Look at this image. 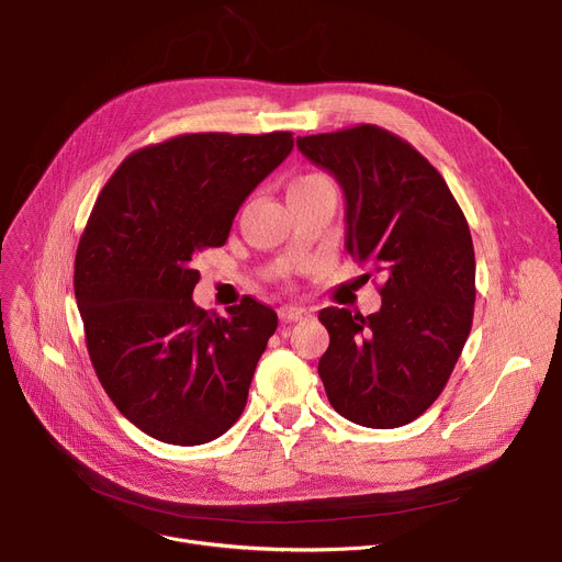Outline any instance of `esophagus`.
Masks as SVG:
<instances>
[{
	"instance_id": "34e87169",
	"label": "esophagus",
	"mask_w": 562,
	"mask_h": 562,
	"mask_svg": "<svg viewBox=\"0 0 562 562\" xmlns=\"http://www.w3.org/2000/svg\"><path fill=\"white\" fill-rule=\"evenodd\" d=\"M278 314H280V318H282L284 323H291V321H305V318H310V316H312V312H310V310H305V307H301V305H282V307L278 310Z\"/></svg>"
}]
</instances>
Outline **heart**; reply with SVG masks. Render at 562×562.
<instances>
[{
    "instance_id": "heart-1",
    "label": "heart",
    "mask_w": 562,
    "mask_h": 562,
    "mask_svg": "<svg viewBox=\"0 0 562 562\" xmlns=\"http://www.w3.org/2000/svg\"><path fill=\"white\" fill-rule=\"evenodd\" d=\"M312 180H321V175H305V177H299V180H293V182H291V187H289V189H293V187H301V184H307V182H312Z\"/></svg>"
}]
</instances>
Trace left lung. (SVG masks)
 <instances>
[{
  "label": "left lung",
  "instance_id": "left-lung-1",
  "mask_svg": "<svg viewBox=\"0 0 562 562\" xmlns=\"http://www.w3.org/2000/svg\"><path fill=\"white\" fill-rule=\"evenodd\" d=\"M296 145L344 189L350 257L385 278L375 314L318 312L330 333L318 360L323 387L352 424L405 426L447 387L474 321L467 218L437 168L378 125L299 136Z\"/></svg>",
  "mask_w": 562,
  "mask_h": 562
}]
</instances>
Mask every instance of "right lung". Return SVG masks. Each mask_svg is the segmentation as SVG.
I'll list each match as a JSON object with an SVG mask.
<instances>
[{"instance_id": "right-lung-1", "label": "right lung", "mask_w": 562, "mask_h": 562, "mask_svg": "<svg viewBox=\"0 0 562 562\" xmlns=\"http://www.w3.org/2000/svg\"><path fill=\"white\" fill-rule=\"evenodd\" d=\"M293 147L291 132H200L140 147L100 191L75 257L86 348L113 405L177 447L234 426L278 314L244 296L195 307L193 255L227 241L244 200Z\"/></svg>"}]
</instances>
